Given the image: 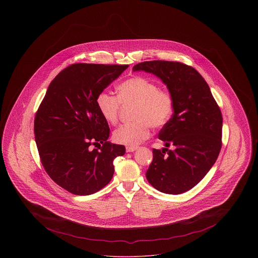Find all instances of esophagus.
I'll use <instances>...</instances> for the list:
<instances>
[{
  "label": "esophagus",
  "instance_id": "esophagus-1",
  "mask_svg": "<svg viewBox=\"0 0 258 258\" xmlns=\"http://www.w3.org/2000/svg\"><path fill=\"white\" fill-rule=\"evenodd\" d=\"M136 150H137V147H136V146H127V147L125 148V151H126L127 153L135 152Z\"/></svg>",
  "mask_w": 258,
  "mask_h": 258
}]
</instances>
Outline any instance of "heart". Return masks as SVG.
<instances>
[{"label": "heart", "mask_w": 258, "mask_h": 258, "mask_svg": "<svg viewBox=\"0 0 258 258\" xmlns=\"http://www.w3.org/2000/svg\"><path fill=\"white\" fill-rule=\"evenodd\" d=\"M117 97L100 93L97 97V106L102 118L111 124L119 121L121 104L135 106V122L116 130L113 139L119 144L137 146L151 135V126L160 130L171 120L174 113V98L171 93L160 89L158 84L143 76H132L117 88Z\"/></svg>", "instance_id": "b5f03b06"}]
</instances>
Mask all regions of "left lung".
<instances>
[{
	"mask_svg": "<svg viewBox=\"0 0 258 258\" xmlns=\"http://www.w3.org/2000/svg\"><path fill=\"white\" fill-rule=\"evenodd\" d=\"M133 71L157 75L174 98L171 120L160 130L165 147L153 149L146 178L161 192L180 195L197 185L221 152L222 115L207 82L196 69L180 61L139 62Z\"/></svg>",
	"mask_w": 258,
	"mask_h": 258,
	"instance_id": "left-lung-1",
	"label": "left lung"
}]
</instances>
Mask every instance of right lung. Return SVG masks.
Wrapping results in <instances>:
<instances>
[{
	"label": "right lung",
	"mask_w": 258,
	"mask_h": 258,
	"mask_svg": "<svg viewBox=\"0 0 258 258\" xmlns=\"http://www.w3.org/2000/svg\"><path fill=\"white\" fill-rule=\"evenodd\" d=\"M127 67L73 63L52 80L37 109L34 132L40 161L50 178L73 195L104 187L114 174L113 160L125 153L123 145L107 141L110 128L97 97Z\"/></svg>",
	"instance_id": "right-lung-1"
}]
</instances>
